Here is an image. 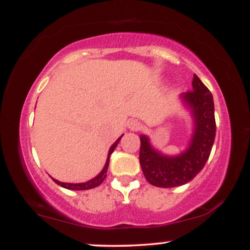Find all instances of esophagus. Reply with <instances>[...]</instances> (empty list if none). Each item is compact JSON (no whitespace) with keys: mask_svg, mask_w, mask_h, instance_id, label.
<instances>
[{"mask_svg":"<svg viewBox=\"0 0 250 250\" xmlns=\"http://www.w3.org/2000/svg\"><path fill=\"white\" fill-rule=\"evenodd\" d=\"M128 127L130 130H139L140 128H141V123H140L139 121H135V120H133V121H129L128 123Z\"/></svg>","mask_w":250,"mask_h":250,"instance_id":"1","label":"esophagus"}]
</instances>
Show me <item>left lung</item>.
I'll use <instances>...</instances> for the list:
<instances>
[{
	"label": "left lung",
	"mask_w": 250,
	"mask_h": 250,
	"mask_svg": "<svg viewBox=\"0 0 250 250\" xmlns=\"http://www.w3.org/2000/svg\"><path fill=\"white\" fill-rule=\"evenodd\" d=\"M191 83L193 90L181 96L194 120L188 148L176 156H167L154 149L146 135L140 137V165L146 180L155 187L173 188L188 183L205 167L213 148L216 133L213 95L196 75Z\"/></svg>",
	"instance_id": "obj_1"
}]
</instances>
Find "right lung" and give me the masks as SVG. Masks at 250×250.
<instances>
[{
    "mask_svg": "<svg viewBox=\"0 0 250 250\" xmlns=\"http://www.w3.org/2000/svg\"><path fill=\"white\" fill-rule=\"evenodd\" d=\"M121 137H119V139L116 140V142L114 143L113 146H111L110 149H109L107 162H105L104 167H103V169L101 170V173L97 175V176L94 177V179H91L90 181H87V182H83V183H64V182H60V181L53 179L54 182H56L57 185L61 186V187H63V188L70 189V190H87V189L95 188V187H97V186H100L103 182V181H104L105 176H107V170H108V166H109V157H110V155L114 151V149L116 148V146L119 145V142H120V140H121Z\"/></svg>",
    "mask_w": 250,
    "mask_h": 250,
    "instance_id": "obj_1",
    "label": "right lung"
}]
</instances>
